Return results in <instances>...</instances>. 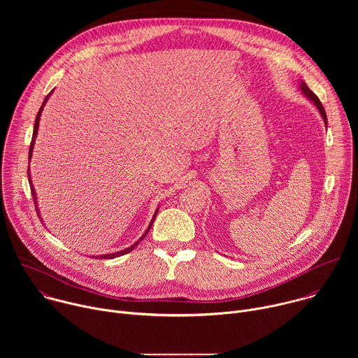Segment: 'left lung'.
<instances>
[{
	"label": "left lung",
	"instance_id": "1",
	"mask_svg": "<svg viewBox=\"0 0 358 358\" xmlns=\"http://www.w3.org/2000/svg\"><path fill=\"white\" fill-rule=\"evenodd\" d=\"M300 89H301V92L306 94V96H308L312 101H313V103L316 105V108L319 109V112H320V115L323 116V120H324V123L327 124V116H326V112H324V108H323V105H322V101L319 100V97L309 89V86L308 85H306L304 82H301L300 83Z\"/></svg>",
	"mask_w": 358,
	"mask_h": 358
}]
</instances>
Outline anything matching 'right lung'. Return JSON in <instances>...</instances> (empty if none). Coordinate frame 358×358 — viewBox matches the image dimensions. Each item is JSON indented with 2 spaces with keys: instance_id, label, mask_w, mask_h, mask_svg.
Returning <instances> with one entry per match:
<instances>
[{
  "instance_id": "add662e5",
  "label": "right lung",
  "mask_w": 358,
  "mask_h": 358,
  "mask_svg": "<svg viewBox=\"0 0 358 358\" xmlns=\"http://www.w3.org/2000/svg\"><path fill=\"white\" fill-rule=\"evenodd\" d=\"M50 94V93H49ZM49 94L45 97V100H43V103H42V106H41V109H39V112H38V115H36V119H35V126H34V134H32V141H31V145H29V156H28V159L31 160V156H32V148H34V144H35V137H36V134H38V124H39V117H41V113H42V109H43V105H45V101L48 100V97H49ZM28 180H29V185H31V192H32V198H34V203H35V208H36V214H38V217L41 218V215H39V213H38V207H36V195H35V189H34V185H32V181H31V174H29V167H28ZM156 215H157V213H156ZM155 215V217H156ZM152 222H155V218H152V221L150 222V227L147 228V231L144 232V235L141 236V239L147 235V232L150 231V228H151V225H152ZM140 239V241H141ZM140 241H137L134 245H131L130 248H127V249H124V250H120V252H116V253H109V255H103V257H96V259L99 258V259H113V258H116V257H122V255H126V253H129V252H131L138 243H140Z\"/></svg>"
}]
</instances>
